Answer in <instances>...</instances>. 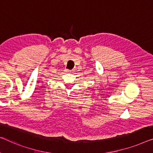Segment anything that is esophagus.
Listing matches in <instances>:
<instances>
[{
    "label": "esophagus",
    "mask_w": 153,
    "mask_h": 153,
    "mask_svg": "<svg viewBox=\"0 0 153 153\" xmlns=\"http://www.w3.org/2000/svg\"><path fill=\"white\" fill-rule=\"evenodd\" d=\"M65 71L66 72V73H70V74H71V73H73L74 72V71L73 70H68V69H66Z\"/></svg>",
    "instance_id": "34e87169"
}]
</instances>
